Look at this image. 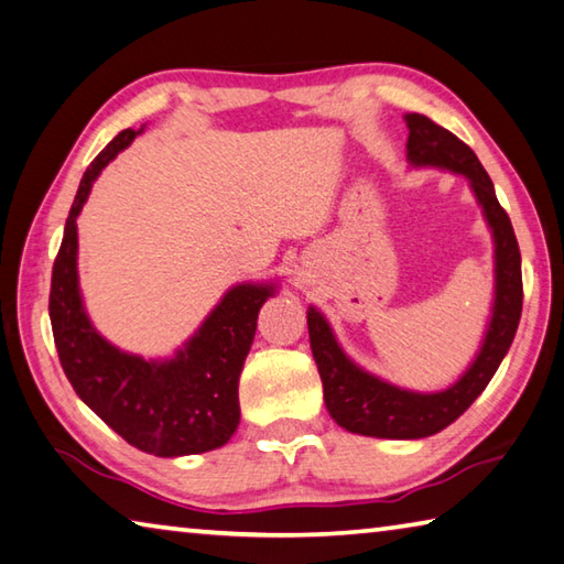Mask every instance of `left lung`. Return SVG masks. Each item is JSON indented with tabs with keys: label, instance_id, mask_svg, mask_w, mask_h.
<instances>
[{
	"label": "left lung",
	"instance_id": "obj_1",
	"mask_svg": "<svg viewBox=\"0 0 564 564\" xmlns=\"http://www.w3.org/2000/svg\"><path fill=\"white\" fill-rule=\"evenodd\" d=\"M406 160L414 167H442L464 175L484 209L496 247V299L484 343L476 360L442 392H412L365 372L337 345L330 323L317 308H308V335L317 372L323 380L325 406L337 424L352 434L377 438H424L438 434L476 402L513 343L523 313V273L520 249L506 209L496 197L494 182L476 152L454 132L419 112L404 116Z\"/></svg>",
	"mask_w": 564,
	"mask_h": 564
}]
</instances>
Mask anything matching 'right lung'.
<instances>
[{"mask_svg":"<svg viewBox=\"0 0 564 564\" xmlns=\"http://www.w3.org/2000/svg\"><path fill=\"white\" fill-rule=\"evenodd\" d=\"M140 132H118L78 184L51 273V330L70 387L130 446L162 458L204 454L237 432L239 375L275 283L234 285L172 360L122 352L96 330L78 289L76 219L100 170Z\"/></svg>","mask_w":564,"mask_h":564,"instance_id":"right-lung-1","label":"right lung"}]
</instances>
